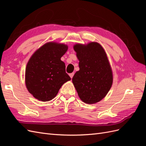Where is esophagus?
<instances>
[{
  "instance_id": "esophagus-1",
  "label": "esophagus",
  "mask_w": 146,
  "mask_h": 146,
  "mask_svg": "<svg viewBox=\"0 0 146 146\" xmlns=\"http://www.w3.org/2000/svg\"><path fill=\"white\" fill-rule=\"evenodd\" d=\"M74 73H70V74H69V76H70V78H72L73 77V76H74Z\"/></svg>"
}]
</instances>
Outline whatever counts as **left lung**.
Segmentation results:
<instances>
[{"label":"left lung","mask_w":146,"mask_h":146,"mask_svg":"<svg viewBox=\"0 0 146 146\" xmlns=\"http://www.w3.org/2000/svg\"><path fill=\"white\" fill-rule=\"evenodd\" d=\"M79 60V68L72 78V83L80 99L92 104L107 94L113 83L112 70L107 54L99 43L74 46Z\"/></svg>","instance_id":"8db88e82"}]
</instances>
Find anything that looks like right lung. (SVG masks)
Instances as JSON below:
<instances>
[{
	"label": "right lung",
	"instance_id": "obj_1",
	"mask_svg": "<svg viewBox=\"0 0 146 146\" xmlns=\"http://www.w3.org/2000/svg\"><path fill=\"white\" fill-rule=\"evenodd\" d=\"M68 47L48 42L31 56L25 69V85L35 98L42 102L54 99L63 84L70 80L61 58Z\"/></svg>",
	"mask_w": 146,
	"mask_h": 146
}]
</instances>
